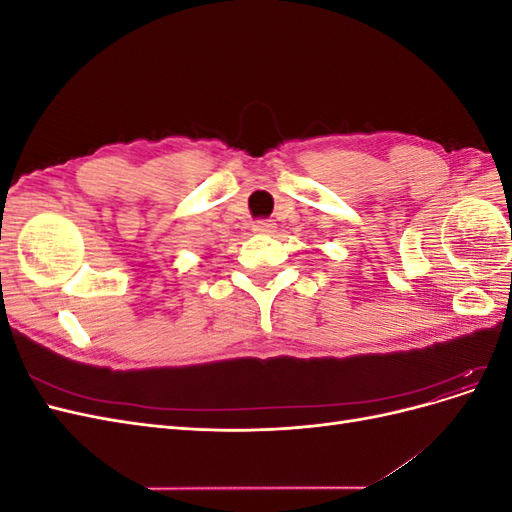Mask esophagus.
Here are the masks:
<instances>
[{"instance_id":"1","label":"esophagus","mask_w":512,"mask_h":512,"mask_svg":"<svg viewBox=\"0 0 512 512\" xmlns=\"http://www.w3.org/2000/svg\"><path fill=\"white\" fill-rule=\"evenodd\" d=\"M252 230L258 235H271V232H275V224L271 220H258L252 224Z\"/></svg>"}]
</instances>
